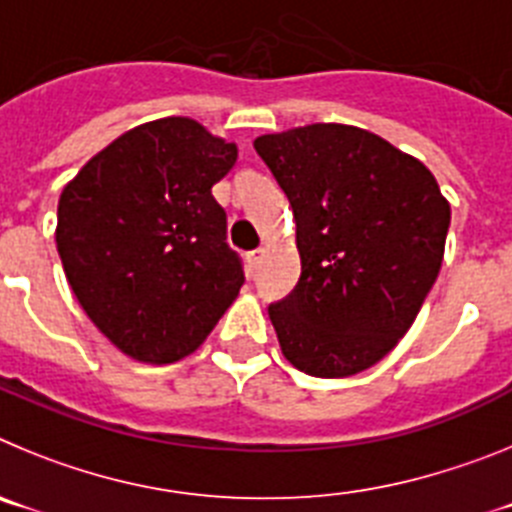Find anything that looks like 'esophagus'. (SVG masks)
I'll return each instance as SVG.
<instances>
[{
  "label": "esophagus",
  "instance_id": "esophagus-1",
  "mask_svg": "<svg viewBox=\"0 0 512 512\" xmlns=\"http://www.w3.org/2000/svg\"><path fill=\"white\" fill-rule=\"evenodd\" d=\"M261 259H264V251H251L248 253V266H251V269H259L261 266Z\"/></svg>",
  "mask_w": 512,
  "mask_h": 512
}]
</instances>
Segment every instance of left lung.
I'll list each match as a JSON object with an SVG mask.
<instances>
[{"label":"left lung","instance_id":"obj_1","mask_svg":"<svg viewBox=\"0 0 512 512\" xmlns=\"http://www.w3.org/2000/svg\"><path fill=\"white\" fill-rule=\"evenodd\" d=\"M253 148L287 194L302 274L269 318L312 377H351L413 325L443 261L451 207L418 158L354 125L318 122Z\"/></svg>","mask_w":512,"mask_h":512}]
</instances>
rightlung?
Returning a JSON list of instances; mask_svg holds the SVG:
<instances>
[{
    "instance_id": "obj_1",
    "label": "right lung",
    "mask_w": 512,
    "mask_h": 512,
    "mask_svg": "<svg viewBox=\"0 0 512 512\" xmlns=\"http://www.w3.org/2000/svg\"><path fill=\"white\" fill-rule=\"evenodd\" d=\"M238 148L189 117L146 122L99 151L58 200L63 271L122 354L171 364L200 346L243 287L212 197Z\"/></svg>"
}]
</instances>
